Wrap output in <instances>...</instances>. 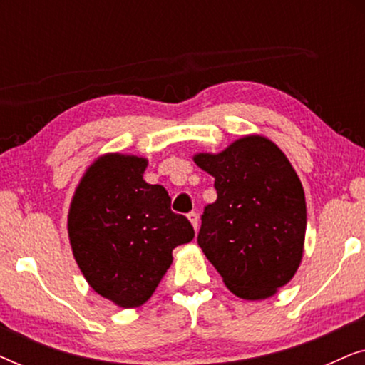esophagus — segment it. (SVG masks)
Listing matches in <instances>:
<instances>
[{
    "label": "esophagus",
    "instance_id": "34e87169",
    "mask_svg": "<svg viewBox=\"0 0 365 365\" xmlns=\"http://www.w3.org/2000/svg\"><path fill=\"white\" fill-rule=\"evenodd\" d=\"M187 219H189V222L192 224L194 231H197V227H199V217H197V214H196V212H189V214H187Z\"/></svg>",
    "mask_w": 365,
    "mask_h": 365
}]
</instances>
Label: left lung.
<instances>
[{
	"label": "left lung",
	"instance_id": "obj_1",
	"mask_svg": "<svg viewBox=\"0 0 365 365\" xmlns=\"http://www.w3.org/2000/svg\"><path fill=\"white\" fill-rule=\"evenodd\" d=\"M192 161L214 178L216 202L204 209L197 244L234 296L272 297L296 276L307 211L302 182L271 139L247 134Z\"/></svg>",
	"mask_w": 365,
	"mask_h": 365
}]
</instances>
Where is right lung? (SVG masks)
<instances>
[{
	"label": "right lung",
	"mask_w": 365,
	"mask_h": 365,
	"mask_svg": "<svg viewBox=\"0 0 365 365\" xmlns=\"http://www.w3.org/2000/svg\"><path fill=\"white\" fill-rule=\"evenodd\" d=\"M148 159L106 153L86 168L68 211V237L89 287L123 309L149 301L194 229L171 211L159 184L144 181Z\"/></svg>",
	"instance_id": "obj_1"
}]
</instances>
